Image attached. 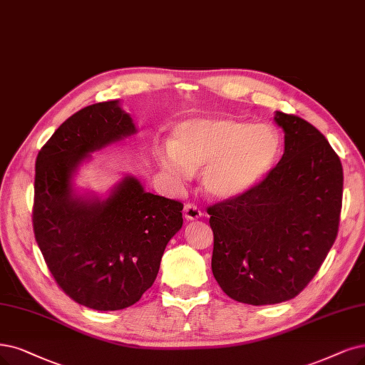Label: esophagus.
Here are the masks:
<instances>
[{
	"label": "esophagus",
	"mask_w": 365,
	"mask_h": 365,
	"mask_svg": "<svg viewBox=\"0 0 365 365\" xmlns=\"http://www.w3.org/2000/svg\"><path fill=\"white\" fill-rule=\"evenodd\" d=\"M183 215H185V218H186L187 221H195V220L201 218V210H200L195 205L187 203V205L185 206V209H183Z\"/></svg>",
	"instance_id": "esophagus-1"
}]
</instances>
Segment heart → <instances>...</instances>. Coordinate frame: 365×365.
<instances>
[{"label":"heart","mask_w":365,"mask_h":365,"mask_svg":"<svg viewBox=\"0 0 365 365\" xmlns=\"http://www.w3.org/2000/svg\"><path fill=\"white\" fill-rule=\"evenodd\" d=\"M279 135L269 125L205 115L180 121L171 133V144L158 152L160 167L178 179H187L205 167L203 187L215 200L248 192L275 165Z\"/></svg>","instance_id":"obj_1"}]
</instances>
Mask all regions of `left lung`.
Returning a JSON list of instances; mask_svg holds the SVG:
<instances>
[{
  "mask_svg": "<svg viewBox=\"0 0 365 365\" xmlns=\"http://www.w3.org/2000/svg\"><path fill=\"white\" fill-rule=\"evenodd\" d=\"M284 153L252 190L207 209L212 272L232 299L272 305L298 296L339 233L343 167L304 118L275 113Z\"/></svg>",
  "mask_w": 365,
  "mask_h": 365,
  "instance_id": "8db88e82",
  "label": "left lung"
}]
</instances>
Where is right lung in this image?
I'll return each instance as SVG.
<instances>
[{"label":"right lung","mask_w":365,"mask_h":365,"mask_svg":"<svg viewBox=\"0 0 365 365\" xmlns=\"http://www.w3.org/2000/svg\"><path fill=\"white\" fill-rule=\"evenodd\" d=\"M137 133L120 101L83 108L36 159L33 228L53 279L75 302L115 312L138 302L182 224L180 201L145 192L125 175L106 198L78 194L73 178L91 153Z\"/></svg>","instance_id":"add662e5"}]
</instances>
